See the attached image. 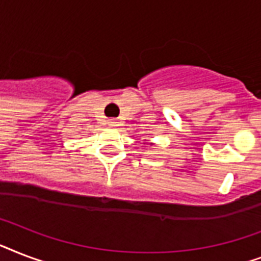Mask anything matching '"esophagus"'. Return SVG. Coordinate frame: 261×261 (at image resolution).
<instances>
[{"label": "esophagus", "instance_id": "esophagus-1", "mask_svg": "<svg viewBox=\"0 0 261 261\" xmlns=\"http://www.w3.org/2000/svg\"><path fill=\"white\" fill-rule=\"evenodd\" d=\"M107 123H108V126L110 127H116V126H119V123L120 122H119L118 119H110V120H108Z\"/></svg>", "mask_w": 261, "mask_h": 261}]
</instances>
